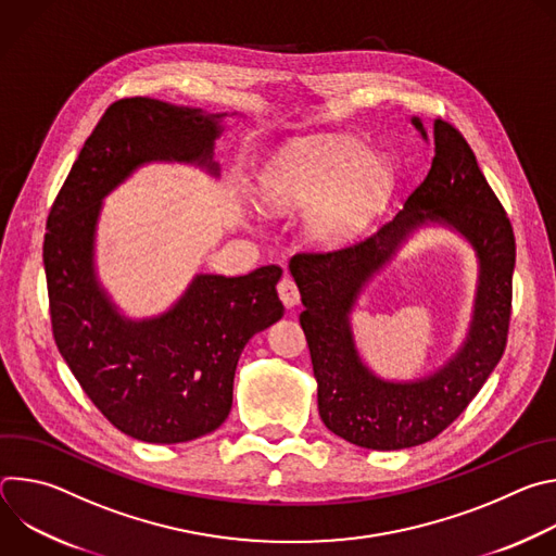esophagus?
<instances>
[{
    "instance_id": "1",
    "label": "esophagus",
    "mask_w": 556,
    "mask_h": 556,
    "mask_svg": "<svg viewBox=\"0 0 556 556\" xmlns=\"http://www.w3.org/2000/svg\"><path fill=\"white\" fill-rule=\"evenodd\" d=\"M277 292H279V299L283 301L286 307H294L299 303V288H296V283L290 277H283L279 281Z\"/></svg>"
}]
</instances>
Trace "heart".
<instances>
[{
    "mask_svg": "<svg viewBox=\"0 0 556 556\" xmlns=\"http://www.w3.org/2000/svg\"><path fill=\"white\" fill-rule=\"evenodd\" d=\"M393 187L391 165L350 136H328L283 151L260 178L273 211H303V232L321 249L350 242Z\"/></svg>",
    "mask_w": 556,
    "mask_h": 556,
    "instance_id": "1",
    "label": "heart"
}]
</instances>
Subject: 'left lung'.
<instances>
[{
    "mask_svg": "<svg viewBox=\"0 0 556 556\" xmlns=\"http://www.w3.org/2000/svg\"><path fill=\"white\" fill-rule=\"evenodd\" d=\"M409 121L433 155L425 182L403 211L356 247L301 253L288 264L305 307L299 321L312 356L319 416L332 433L371 451L409 448L442 433L497 367L510 321L515 235L506 211L455 127L435 118L429 136L418 116ZM427 227L457 233L476 257L471 321L463 343L435 370L384 379L362 358L351 314L372 277Z\"/></svg>",
    "mask_w": 556,
    "mask_h": 556,
    "instance_id": "left-lung-1",
    "label": "left lung"
}]
</instances>
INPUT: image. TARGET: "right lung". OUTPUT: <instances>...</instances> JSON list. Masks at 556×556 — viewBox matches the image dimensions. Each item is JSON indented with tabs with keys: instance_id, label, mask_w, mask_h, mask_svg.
Returning a JSON list of instances; mask_svg holds the SVG:
<instances>
[{
	"instance_id": "add662e5",
	"label": "right lung",
	"mask_w": 556,
	"mask_h": 556,
	"mask_svg": "<svg viewBox=\"0 0 556 556\" xmlns=\"http://www.w3.org/2000/svg\"><path fill=\"white\" fill-rule=\"evenodd\" d=\"M237 112L208 114L149 97L114 103L86 140L48 215L43 268L56 348L101 414L123 433L176 444L230 414L237 361L277 324L279 266L242 277L198 273L163 312L129 316L103 286V202L138 169L189 165L219 178L215 144Z\"/></svg>"
}]
</instances>
